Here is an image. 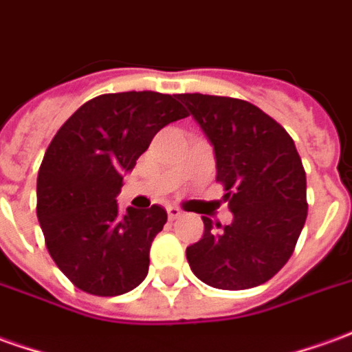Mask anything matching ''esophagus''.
I'll return each instance as SVG.
<instances>
[{
    "label": "esophagus",
    "mask_w": 352,
    "mask_h": 352,
    "mask_svg": "<svg viewBox=\"0 0 352 352\" xmlns=\"http://www.w3.org/2000/svg\"><path fill=\"white\" fill-rule=\"evenodd\" d=\"M183 215V210H179V208H175V206H169L168 208V217L173 221V219H179Z\"/></svg>",
    "instance_id": "1"
}]
</instances>
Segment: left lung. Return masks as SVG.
Listing matches in <instances>:
<instances>
[{
	"instance_id": "obj_1",
	"label": "left lung",
	"mask_w": 352,
	"mask_h": 352,
	"mask_svg": "<svg viewBox=\"0 0 352 352\" xmlns=\"http://www.w3.org/2000/svg\"><path fill=\"white\" fill-rule=\"evenodd\" d=\"M210 139L232 223L204 219L186 248L192 272L219 289L265 284L296 250L307 219V177L294 139L252 102L201 93L177 95Z\"/></svg>"
}]
</instances>
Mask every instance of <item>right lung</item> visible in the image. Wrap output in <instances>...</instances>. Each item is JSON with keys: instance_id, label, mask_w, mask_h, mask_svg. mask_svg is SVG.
I'll use <instances>...</instances> for the list:
<instances>
[{"instance_id": "right-lung-1", "label": "right lung", "mask_w": 352, "mask_h": 352, "mask_svg": "<svg viewBox=\"0 0 352 352\" xmlns=\"http://www.w3.org/2000/svg\"><path fill=\"white\" fill-rule=\"evenodd\" d=\"M186 116L175 95L108 93L56 131L39 166L36 211L49 255L76 287L114 297L146 278L168 213L162 206L122 213L116 196L154 135Z\"/></svg>"}]
</instances>
